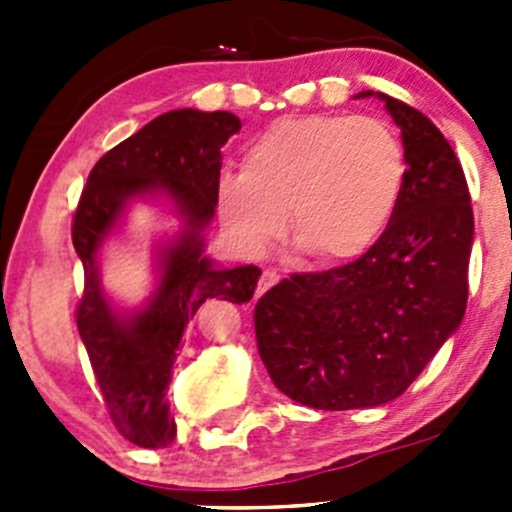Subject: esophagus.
Here are the masks:
<instances>
[{
    "instance_id": "1",
    "label": "esophagus",
    "mask_w": 512,
    "mask_h": 512,
    "mask_svg": "<svg viewBox=\"0 0 512 512\" xmlns=\"http://www.w3.org/2000/svg\"><path fill=\"white\" fill-rule=\"evenodd\" d=\"M277 282H280V275H277L275 270H265V272H262L260 282H257V297H260V294H265L270 287H275Z\"/></svg>"
}]
</instances>
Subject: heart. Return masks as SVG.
I'll list each match as a JSON object with an SVG mask.
<instances>
[{
  "label": "heart",
  "mask_w": 512,
  "mask_h": 512,
  "mask_svg": "<svg viewBox=\"0 0 512 512\" xmlns=\"http://www.w3.org/2000/svg\"><path fill=\"white\" fill-rule=\"evenodd\" d=\"M404 143L389 123L349 113L280 118L242 151V173L218 185L220 223L257 257L285 230L307 260L342 265L366 255L399 210Z\"/></svg>",
  "instance_id": "1"
}]
</instances>
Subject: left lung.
<instances>
[{
  "label": "left lung",
  "mask_w": 512,
  "mask_h": 512,
  "mask_svg": "<svg viewBox=\"0 0 512 512\" xmlns=\"http://www.w3.org/2000/svg\"><path fill=\"white\" fill-rule=\"evenodd\" d=\"M404 141V195L381 240L359 260L304 272L255 304L257 349L277 389L322 411L371 409L404 394L468 302L473 208L443 133L379 91Z\"/></svg>",
  "instance_id": "8db88e82"
}]
</instances>
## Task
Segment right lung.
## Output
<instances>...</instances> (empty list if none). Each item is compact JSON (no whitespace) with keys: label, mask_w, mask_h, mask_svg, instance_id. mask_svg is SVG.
Returning <instances> with one entry per match:
<instances>
[{"label":"right lung","mask_w":512,"mask_h":512,"mask_svg":"<svg viewBox=\"0 0 512 512\" xmlns=\"http://www.w3.org/2000/svg\"><path fill=\"white\" fill-rule=\"evenodd\" d=\"M242 128L227 111L178 108L118 143L91 170L76 208L71 240L84 262L76 327L89 352L113 426L141 448H165L175 421L165 399L183 329L210 297L250 302L262 272L218 267L205 257V227L218 208L227 138ZM136 197H165L184 227L159 248V285L141 310L121 313L97 277V250Z\"/></svg>","instance_id":"add662e5"}]
</instances>
